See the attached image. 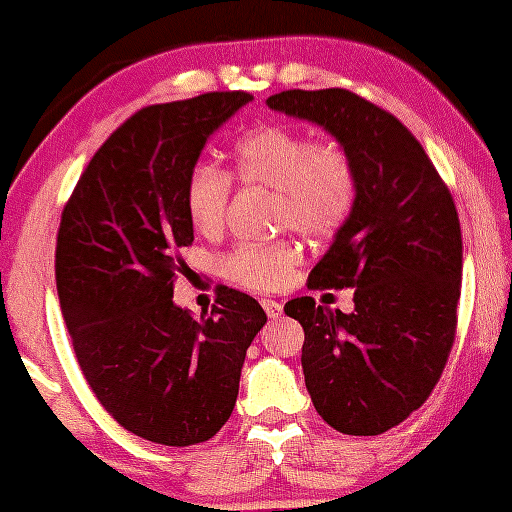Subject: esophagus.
Instances as JSON below:
<instances>
[{"mask_svg":"<svg viewBox=\"0 0 512 512\" xmlns=\"http://www.w3.org/2000/svg\"><path fill=\"white\" fill-rule=\"evenodd\" d=\"M261 306H263V311H266V315H268L270 320L280 318V315H282V304H280V301H273V299H261Z\"/></svg>","mask_w":512,"mask_h":512,"instance_id":"1","label":"esophagus"}]
</instances>
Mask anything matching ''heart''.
Listing matches in <instances>:
<instances>
[{
    "instance_id": "1",
    "label": "heart",
    "mask_w": 512,
    "mask_h": 512,
    "mask_svg": "<svg viewBox=\"0 0 512 512\" xmlns=\"http://www.w3.org/2000/svg\"><path fill=\"white\" fill-rule=\"evenodd\" d=\"M232 178L244 187L275 189V225L308 239L337 235L358 197L356 163L342 144L313 140L287 125H263L239 137ZM232 178L223 168L197 163L187 178L185 206L201 235L225 223ZM299 249L292 242L239 244L220 258V273L235 285L275 292L292 280Z\"/></svg>"
}]
</instances>
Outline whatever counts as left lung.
I'll list each match as a JSON object with an SVG mask.
<instances>
[{"label":"left lung","mask_w":512,"mask_h":512,"mask_svg":"<svg viewBox=\"0 0 512 512\" xmlns=\"http://www.w3.org/2000/svg\"><path fill=\"white\" fill-rule=\"evenodd\" d=\"M270 109L318 123L349 151L358 197L311 289H353L342 313L299 296L306 389L327 425L375 437L418 410L456 339L463 239L456 204L413 132L356 92L287 90Z\"/></svg>","instance_id":"obj_1"}]
</instances>
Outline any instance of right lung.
Segmentation results:
<instances>
[{"label": "right lung", "instance_id": "add662e5", "mask_svg": "<svg viewBox=\"0 0 512 512\" xmlns=\"http://www.w3.org/2000/svg\"><path fill=\"white\" fill-rule=\"evenodd\" d=\"M249 92H206L137 111L87 163L61 213L56 289L75 358L125 430L163 446L208 441L235 408L266 311L220 287L211 315L173 304L194 242L185 187L208 137Z\"/></svg>", "mask_w": 512, "mask_h": 512}]
</instances>
